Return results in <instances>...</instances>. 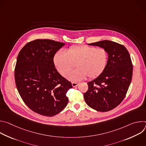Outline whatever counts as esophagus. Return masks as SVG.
Returning <instances> with one entry per match:
<instances>
[{"label": "esophagus", "mask_w": 146, "mask_h": 146, "mask_svg": "<svg viewBox=\"0 0 146 146\" xmlns=\"http://www.w3.org/2000/svg\"><path fill=\"white\" fill-rule=\"evenodd\" d=\"M72 86H73V87H77V86L79 84V82H73L72 83Z\"/></svg>", "instance_id": "obj_1"}]
</instances>
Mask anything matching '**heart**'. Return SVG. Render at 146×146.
<instances>
[{
    "mask_svg": "<svg viewBox=\"0 0 146 146\" xmlns=\"http://www.w3.org/2000/svg\"><path fill=\"white\" fill-rule=\"evenodd\" d=\"M108 52L105 48L87 45L70 47L65 52L61 50L54 57V65L58 72L64 77L76 66L77 69L70 73L68 78L77 81L85 78H96L105 69L108 62Z\"/></svg>",
    "mask_w": 146,
    "mask_h": 146,
    "instance_id": "heart-1",
    "label": "heart"
}]
</instances>
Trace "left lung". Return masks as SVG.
<instances>
[{
  "label": "left lung",
  "instance_id": "1",
  "mask_svg": "<svg viewBox=\"0 0 146 146\" xmlns=\"http://www.w3.org/2000/svg\"><path fill=\"white\" fill-rule=\"evenodd\" d=\"M88 45L106 49L109 58L102 73L87 83L84 100L93 109L108 111L119 105L127 94L133 73L131 56L123 45L112 41L102 40Z\"/></svg>",
  "mask_w": 146,
  "mask_h": 146
}]
</instances>
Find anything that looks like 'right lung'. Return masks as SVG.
Returning <instances> with one entry per match:
<instances>
[{"instance_id":"add662e5","label":"right lung","mask_w":146,"mask_h":146,"mask_svg":"<svg viewBox=\"0 0 146 146\" xmlns=\"http://www.w3.org/2000/svg\"><path fill=\"white\" fill-rule=\"evenodd\" d=\"M65 43L49 39L30 41L19 51L15 68L18 91L34 112L52 117L68 105L72 83L55 68L54 56Z\"/></svg>"}]
</instances>
